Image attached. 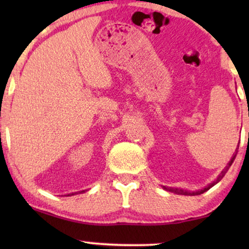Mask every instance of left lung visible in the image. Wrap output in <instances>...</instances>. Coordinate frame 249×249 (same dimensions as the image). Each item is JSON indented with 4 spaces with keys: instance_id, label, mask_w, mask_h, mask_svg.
Here are the masks:
<instances>
[{
    "instance_id": "1",
    "label": "left lung",
    "mask_w": 249,
    "mask_h": 249,
    "mask_svg": "<svg viewBox=\"0 0 249 249\" xmlns=\"http://www.w3.org/2000/svg\"><path fill=\"white\" fill-rule=\"evenodd\" d=\"M233 160H234V156H233L232 159H231V161L229 162V164L227 165V168L224 169L222 172H221V175H220L219 177H217V179L215 180V181H213L212 183H210V185L207 186L206 188L200 189V190H198V192H188V190H183V189H179V188H171V187H163V188H164L165 190H168V192H171V193H173V194H177V195H186V196H195V195H200V194L205 193L206 190H209L210 188H212V187H213L214 185H215V183L219 182L220 180L223 178L224 175H226L228 170H229V168L231 166V164H232Z\"/></svg>"
}]
</instances>
